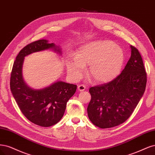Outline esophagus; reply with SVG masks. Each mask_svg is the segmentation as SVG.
<instances>
[{
  "label": "esophagus",
  "mask_w": 155,
  "mask_h": 155,
  "mask_svg": "<svg viewBox=\"0 0 155 155\" xmlns=\"http://www.w3.org/2000/svg\"><path fill=\"white\" fill-rule=\"evenodd\" d=\"M85 89H86V86H85L84 85L81 84V85H78V90L79 91H84Z\"/></svg>",
  "instance_id": "34e87169"
}]
</instances>
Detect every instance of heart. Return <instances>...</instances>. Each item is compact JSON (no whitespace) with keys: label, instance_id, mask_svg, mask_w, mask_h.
I'll use <instances>...</instances> for the list:
<instances>
[{"label":"heart","instance_id":"obj_1","mask_svg":"<svg viewBox=\"0 0 155 155\" xmlns=\"http://www.w3.org/2000/svg\"><path fill=\"white\" fill-rule=\"evenodd\" d=\"M124 61L122 49L110 41H95L85 44L68 58L66 66L73 79L81 78L85 65H89V75L94 82L107 83L115 78Z\"/></svg>","mask_w":155,"mask_h":155}]
</instances>
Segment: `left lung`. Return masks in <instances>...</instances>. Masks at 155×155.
<instances>
[{
    "mask_svg": "<svg viewBox=\"0 0 155 155\" xmlns=\"http://www.w3.org/2000/svg\"><path fill=\"white\" fill-rule=\"evenodd\" d=\"M131 57L118 77L89 88L88 117L100 128L113 127L126 121L144 93L147 73L142 58L135 47L131 46Z\"/></svg>",
    "mask_w": 155,
    "mask_h": 155,
    "instance_id": "obj_1",
    "label": "left lung"
}]
</instances>
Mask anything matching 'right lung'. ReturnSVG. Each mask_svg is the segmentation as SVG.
<instances>
[{
  "instance_id": "add662e5",
  "label": "right lung",
  "mask_w": 155,
  "mask_h": 155,
  "mask_svg": "<svg viewBox=\"0 0 155 155\" xmlns=\"http://www.w3.org/2000/svg\"><path fill=\"white\" fill-rule=\"evenodd\" d=\"M48 49L61 54L59 47L44 39L33 42L22 48L13 63L10 78V89L19 109L29 121L41 127L51 126L61 120L67 102L76 92L77 87L58 81L45 88L34 89L24 82L22 73L24 57Z\"/></svg>"
}]
</instances>
